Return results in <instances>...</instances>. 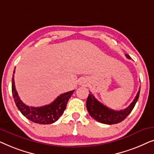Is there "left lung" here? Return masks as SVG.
Instances as JSON below:
<instances>
[{
    "label": "left lung",
    "mask_w": 154,
    "mask_h": 154,
    "mask_svg": "<svg viewBox=\"0 0 154 154\" xmlns=\"http://www.w3.org/2000/svg\"><path fill=\"white\" fill-rule=\"evenodd\" d=\"M125 56L128 59H130V60L131 59L128 54H125ZM140 91V88L135 98L134 99L133 102L129 105V106L123 109V110L120 111L113 110V109H111L104 106V104H102L94 97L92 92H90V94L87 99V102H86L87 110L90 116L100 123L107 124V125L119 123L120 122L123 121L124 119H125V118L131 113L139 99Z\"/></svg>",
    "instance_id": "left-lung-1"
}]
</instances>
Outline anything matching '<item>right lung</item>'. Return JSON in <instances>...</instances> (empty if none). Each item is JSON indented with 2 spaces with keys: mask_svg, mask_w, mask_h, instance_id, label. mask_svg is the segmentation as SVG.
Here are the masks:
<instances>
[{
  "mask_svg": "<svg viewBox=\"0 0 154 154\" xmlns=\"http://www.w3.org/2000/svg\"><path fill=\"white\" fill-rule=\"evenodd\" d=\"M12 79V92L16 106L26 119L38 124H51L57 121L66 108L67 102L74 90L60 94L51 104L40 107L29 106L23 103L18 96L14 85V73Z\"/></svg>",
  "mask_w": 154,
  "mask_h": 154,
  "instance_id": "1",
  "label": "right lung"
}]
</instances>
